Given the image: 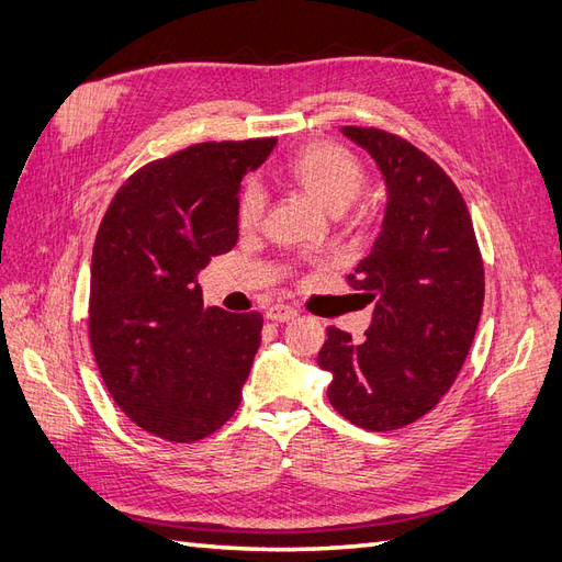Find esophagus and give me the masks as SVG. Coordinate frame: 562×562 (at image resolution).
I'll use <instances>...</instances> for the list:
<instances>
[{
    "mask_svg": "<svg viewBox=\"0 0 562 562\" xmlns=\"http://www.w3.org/2000/svg\"><path fill=\"white\" fill-rule=\"evenodd\" d=\"M265 316L274 323H285V321L297 318V312L293 307H288V304H271Z\"/></svg>",
    "mask_w": 562,
    "mask_h": 562,
    "instance_id": "esophagus-1",
    "label": "esophagus"
}]
</instances>
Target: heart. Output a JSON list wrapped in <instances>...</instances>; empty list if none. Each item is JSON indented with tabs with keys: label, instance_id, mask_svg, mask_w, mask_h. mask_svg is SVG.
<instances>
[{
	"label": "heart",
	"instance_id": "1",
	"mask_svg": "<svg viewBox=\"0 0 562 562\" xmlns=\"http://www.w3.org/2000/svg\"><path fill=\"white\" fill-rule=\"evenodd\" d=\"M285 178L316 196L330 213L347 211L361 194L366 171L361 159L345 145L314 140L300 147L283 166ZM267 192L258 180H246L236 199V223L241 229H255L262 223Z\"/></svg>",
	"mask_w": 562,
	"mask_h": 562
}]
</instances>
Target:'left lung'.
Returning a JSON list of instances; mask_svg holds the SVG:
<instances>
[{
    "instance_id": "1",
    "label": "left lung",
    "mask_w": 562,
    "mask_h": 562,
    "mask_svg": "<svg viewBox=\"0 0 562 562\" xmlns=\"http://www.w3.org/2000/svg\"><path fill=\"white\" fill-rule=\"evenodd\" d=\"M386 182L375 246L347 277L375 302L363 342L328 326L318 366L333 372L328 401L351 424L394 431L438 405L479 328L485 271L467 203L431 157L396 133L345 126Z\"/></svg>"
}]
</instances>
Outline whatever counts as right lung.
I'll use <instances>...</instances> for the list:
<instances>
[{
  "label": "right lung",
  "mask_w": 562,
  "mask_h": 562,
  "mask_svg": "<svg viewBox=\"0 0 562 562\" xmlns=\"http://www.w3.org/2000/svg\"><path fill=\"white\" fill-rule=\"evenodd\" d=\"M277 138L196 143L138 168L98 227L89 337L114 403L147 434L194 443L236 413L262 316L203 310L199 269L239 239L236 192Z\"/></svg>",
  "instance_id": "add662e5"
}]
</instances>
